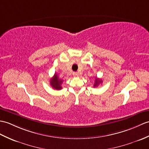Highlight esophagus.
I'll return each mask as SVG.
<instances>
[{
    "mask_svg": "<svg viewBox=\"0 0 149 149\" xmlns=\"http://www.w3.org/2000/svg\"><path fill=\"white\" fill-rule=\"evenodd\" d=\"M73 75L74 76V77H78L79 76V74L77 73V72H73Z\"/></svg>",
    "mask_w": 149,
    "mask_h": 149,
    "instance_id": "34e87169",
    "label": "esophagus"
}]
</instances>
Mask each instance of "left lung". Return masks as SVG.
I'll return each mask as SVG.
<instances>
[{"label": "left lung", "mask_w": 149, "mask_h": 149, "mask_svg": "<svg viewBox=\"0 0 149 149\" xmlns=\"http://www.w3.org/2000/svg\"><path fill=\"white\" fill-rule=\"evenodd\" d=\"M102 82V80H100L99 79H96L95 82V84H94V87H96V86H98L99 85V84Z\"/></svg>", "instance_id": "left-lung-1"}]
</instances>
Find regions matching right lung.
<instances>
[{
	"instance_id": "right-lung-1",
	"label": "right lung",
	"mask_w": 149,
	"mask_h": 149,
	"mask_svg": "<svg viewBox=\"0 0 149 149\" xmlns=\"http://www.w3.org/2000/svg\"><path fill=\"white\" fill-rule=\"evenodd\" d=\"M63 81L61 80L58 78V76L56 74H54L53 77L51 79V85L52 87H53L54 89H56L57 90H60L62 88L61 87V84Z\"/></svg>"
}]
</instances>
